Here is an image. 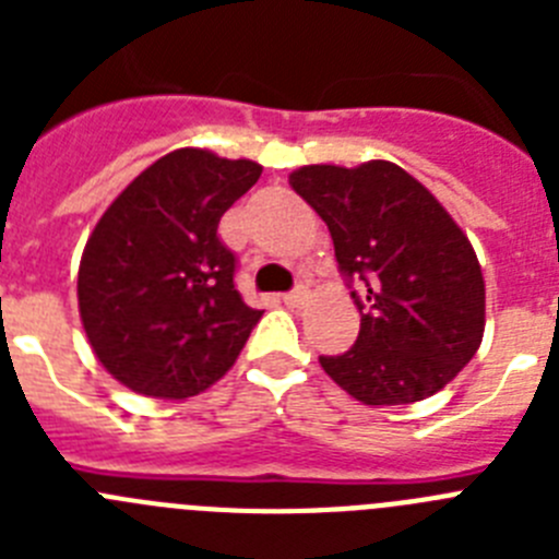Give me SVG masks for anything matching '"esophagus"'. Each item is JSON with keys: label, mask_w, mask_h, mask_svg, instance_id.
<instances>
[{"label": "esophagus", "mask_w": 559, "mask_h": 559, "mask_svg": "<svg viewBox=\"0 0 559 559\" xmlns=\"http://www.w3.org/2000/svg\"><path fill=\"white\" fill-rule=\"evenodd\" d=\"M305 299H308V290L305 288H296L290 290V294H283V302L288 305V308H302Z\"/></svg>", "instance_id": "34e87169"}]
</instances>
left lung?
<instances>
[{
  "instance_id": "obj_1",
  "label": "left lung",
  "mask_w": 559,
  "mask_h": 559,
  "mask_svg": "<svg viewBox=\"0 0 559 559\" xmlns=\"http://www.w3.org/2000/svg\"><path fill=\"white\" fill-rule=\"evenodd\" d=\"M328 224L360 313L358 341L322 355L364 406H406L445 389L484 335V276L448 210L394 162L305 165L288 176Z\"/></svg>"
}]
</instances>
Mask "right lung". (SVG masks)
Wrapping results in <instances>:
<instances>
[{
  "instance_id": "right-lung-1",
  "label": "right lung",
  "mask_w": 559,
  "mask_h": 559,
  "mask_svg": "<svg viewBox=\"0 0 559 559\" xmlns=\"http://www.w3.org/2000/svg\"><path fill=\"white\" fill-rule=\"evenodd\" d=\"M263 167L179 147L111 201L78 269L86 338L108 374L145 397L185 400L224 378L263 310L235 288L224 212Z\"/></svg>"
}]
</instances>
